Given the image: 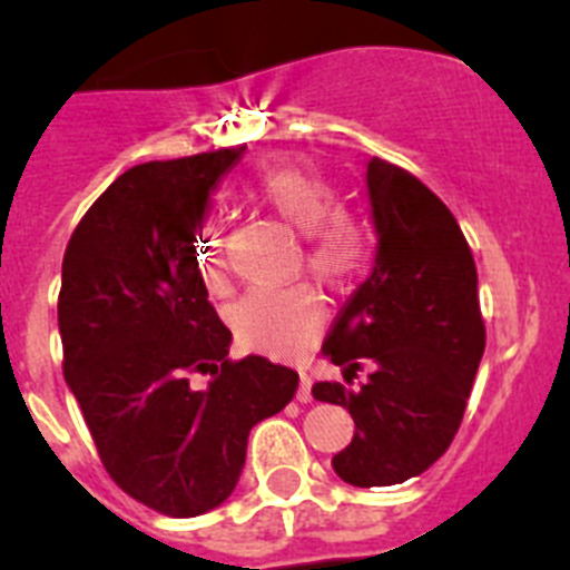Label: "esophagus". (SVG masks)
<instances>
[{
    "instance_id": "34e87169",
    "label": "esophagus",
    "mask_w": 570,
    "mask_h": 570,
    "mask_svg": "<svg viewBox=\"0 0 570 570\" xmlns=\"http://www.w3.org/2000/svg\"><path fill=\"white\" fill-rule=\"evenodd\" d=\"M297 402H312V376L301 371V387H297Z\"/></svg>"
}]
</instances>
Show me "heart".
<instances>
[{
	"instance_id": "1",
	"label": "heart",
	"mask_w": 570,
	"mask_h": 570,
	"mask_svg": "<svg viewBox=\"0 0 570 570\" xmlns=\"http://www.w3.org/2000/svg\"><path fill=\"white\" fill-rule=\"evenodd\" d=\"M258 205L281 222L306 233L303 261L317 281L332 289H348L374 258L376 233L365 216L340 207V190L321 174L297 165H278L261 174L249 188ZM196 267L210 292L227 289L225 238L219 225L205 219L194 236ZM326 323V306L312 284L261 286L247 292L233 309V328L244 345L273 357L295 354Z\"/></svg>"
}]
</instances>
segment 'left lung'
I'll return each mask as SVG.
<instances>
[{
  "label": "left lung",
  "mask_w": 570,
  "mask_h": 570,
  "mask_svg": "<svg viewBox=\"0 0 570 570\" xmlns=\"http://www.w3.org/2000/svg\"><path fill=\"white\" fill-rule=\"evenodd\" d=\"M368 194L380 236L374 273L348 297L323 357L343 382L312 396L345 407L354 439L332 459L351 487L422 475L461 428L487 345L475 258L450 207L411 171L374 157ZM372 374L353 385L356 371Z\"/></svg>",
  "instance_id": "1"
}]
</instances>
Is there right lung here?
I'll return each mask as SVG.
<instances>
[{
	"label": "right lung",
	"instance_id": "add662e5",
	"mask_svg": "<svg viewBox=\"0 0 570 570\" xmlns=\"http://www.w3.org/2000/svg\"><path fill=\"white\" fill-rule=\"evenodd\" d=\"M242 151L135 165L83 213L63 253V380L111 481L168 518L225 503L249 430L297 391L286 365L227 357L233 334L196 267L207 196ZM196 373L212 382L194 386Z\"/></svg>",
	"mask_w": 570,
	"mask_h": 570
}]
</instances>
